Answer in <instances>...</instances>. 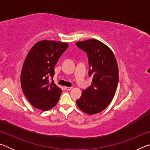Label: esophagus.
<instances>
[{
    "instance_id": "1",
    "label": "esophagus",
    "mask_w": 150,
    "mask_h": 150,
    "mask_svg": "<svg viewBox=\"0 0 150 150\" xmlns=\"http://www.w3.org/2000/svg\"><path fill=\"white\" fill-rule=\"evenodd\" d=\"M65 89L67 91H70L71 89V87H65Z\"/></svg>"
}]
</instances>
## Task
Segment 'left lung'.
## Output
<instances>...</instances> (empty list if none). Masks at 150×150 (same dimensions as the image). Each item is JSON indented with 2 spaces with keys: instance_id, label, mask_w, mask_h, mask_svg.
I'll return each mask as SVG.
<instances>
[{
  "instance_id": "8db88e82",
  "label": "left lung",
  "mask_w": 150,
  "mask_h": 150,
  "mask_svg": "<svg viewBox=\"0 0 150 150\" xmlns=\"http://www.w3.org/2000/svg\"><path fill=\"white\" fill-rule=\"evenodd\" d=\"M76 45L87 54L88 75L93 77L91 85L76 103L84 112L94 115L105 110L114 98L118 83L117 62L110 48L97 40L79 42Z\"/></svg>"
}]
</instances>
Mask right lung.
I'll use <instances>...</instances> for the list:
<instances>
[{"label": "right lung", "instance_id": "add662e5", "mask_svg": "<svg viewBox=\"0 0 150 150\" xmlns=\"http://www.w3.org/2000/svg\"><path fill=\"white\" fill-rule=\"evenodd\" d=\"M67 47L66 43L42 40L28 54L20 82L24 95L35 108L46 111L59 100L62 89L53 80L54 67Z\"/></svg>", "mask_w": 150, "mask_h": 150}]
</instances>
